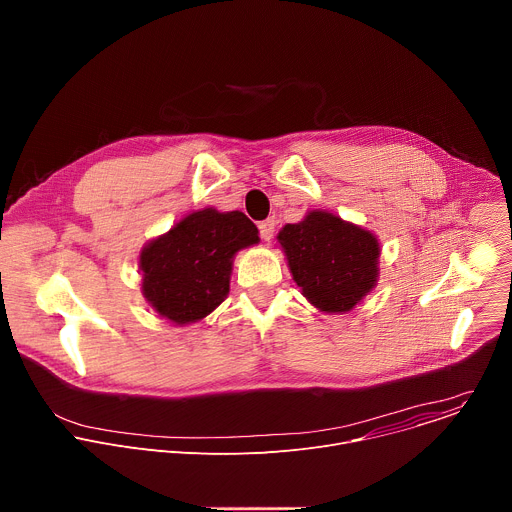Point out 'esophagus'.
<instances>
[{
    "label": "esophagus",
    "mask_w": 512,
    "mask_h": 512,
    "mask_svg": "<svg viewBox=\"0 0 512 512\" xmlns=\"http://www.w3.org/2000/svg\"><path fill=\"white\" fill-rule=\"evenodd\" d=\"M273 233H275V221H273V218H267V221L259 223V235H261L263 241H271Z\"/></svg>",
    "instance_id": "esophagus-1"
}]
</instances>
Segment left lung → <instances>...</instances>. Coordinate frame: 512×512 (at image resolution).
I'll return each mask as SVG.
<instances>
[{"label":"left lung","mask_w":512,"mask_h":512,"mask_svg":"<svg viewBox=\"0 0 512 512\" xmlns=\"http://www.w3.org/2000/svg\"><path fill=\"white\" fill-rule=\"evenodd\" d=\"M277 243L304 298L324 314H348L379 281L377 235L328 210L285 225Z\"/></svg>","instance_id":"1"}]
</instances>
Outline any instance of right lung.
Masks as SVG:
<instances>
[{
  "instance_id": "right-lung-1",
  "label": "right lung",
  "mask_w": 512,
  "mask_h": 512,
  "mask_svg": "<svg viewBox=\"0 0 512 512\" xmlns=\"http://www.w3.org/2000/svg\"><path fill=\"white\" fill-rule=\"evenodd\" d=\"M259 243V231L241 210H194L139 253L141 294L174 326L200 322L225 302L233 259Z\"/></svg>"
}]
</instances>
